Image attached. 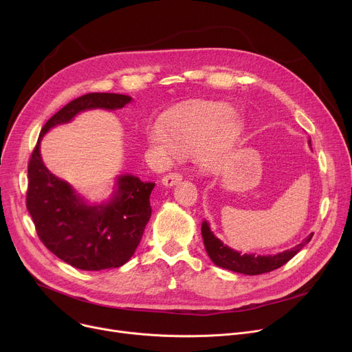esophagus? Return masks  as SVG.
Instances as JSON below:
<instances>
[{
	"label": "esophagus",
	"mask_w": 352,
	"mask_h": 352,
	"mask_svg": "<svg viewBox=\"0 0 352 352\" xmlns=\"http://www.w3.org/2000/svg\"><path fill=\"white\" fill-rule=\"evenodd\" d=\"M181 179H182V175L179 173H170V174H166V175L162 177V184L165 187H173Z\"/></svg>",
	"instance_id": "obj_1"
}]
</instances>
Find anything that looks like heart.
I'll use <instances>...</instances> for the list:
<instances>
[{
	"mask_svg": "<svg viewBox=\"0 0 352 352\" xmlns=\"http://www.w3.org/2000/svg\"><path fill=\"white\" fill-rule=\"evenodd\" d=\"M230 114L231 108L226 104H198L177 111L164 124L157 122L148 138L168 154L195 151L202 166L218 170L244 133V122Z\"/></svg>",
	"mask_w": 352,
	"mask_h": 352,
	"instance_id": "heart-1",
	"label": "heart"
}]
</instances>
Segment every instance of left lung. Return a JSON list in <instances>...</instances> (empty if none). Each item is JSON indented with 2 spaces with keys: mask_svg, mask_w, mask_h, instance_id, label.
I'll list each match as a JSON object with an SVG mask.
<instances>
[{
  "mask_svg": "<svg viewBox=\"0 0 352 352\" xmlns=\"http://www.w3.org/2000/svg\"><path fill=\"white\" fill-rule=\"evenodd\" d=\"M308 142L311 145V141H308ZM201 232H202V239H204L207 254L215 265L234 271V272L245 274V275H258V274L270 272V271H274L276 268L283 267L284 264H287L291 260L295 254L301 251V248L305 244H308L311 241V238L314 235V234L308 235L301 244L294 247L292 250L280 252L276 255H255V254H241V252L234 251L232 248L224 245L212 234L207 221L202 223Z\"/></svg>",
  "mask_w": 352,
  "mask_h": 352,
  "instance_id": "1",
  "label": "left lung"
}]
</instances>
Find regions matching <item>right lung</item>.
I'll list each match as a JSON object with an SVG mask.
<instances>
[{"label": "right lung", "instance_id": "1", "mask_svg": "<svg viewBox=\"0 0 352 352\" xmlns=\"http://www.w3.org/2000/svg\"><path fill=\"white\" fill-rule=\"evenodd\" d=\"M129 101L131 97L109 92H91L72 100L45 122L31 154L27 210L41 243L74 268H118L133 256L151 217L150 195L155 182L121 175L107 204L88 206L68 182L47 170L40 142L50 128L69 122L81 111L117 109Z\"/></svg>", "mask_w": 352, "mask_h": 352}]
</instances>
